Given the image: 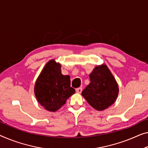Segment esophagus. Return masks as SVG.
Listing matches in <instances>:
<instances>
[{"instance_id": "34e87169", "label": "esophagus", "mask_w": 148, "mask_h": 148, "mask_svg": "<svg viewBox=\"0 0 148 148\" xmlns=\"http://www.w3.org/2000/svg\"><path fill=\"white\" fill-rule=\"evenodd\" d=\"M76 92L77 93H78V94H80L82 92V88H76Z\"/></svg>"}]
</instances>
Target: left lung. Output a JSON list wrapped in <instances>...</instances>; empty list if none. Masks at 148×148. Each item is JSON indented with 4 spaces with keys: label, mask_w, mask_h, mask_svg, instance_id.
<instances>
[{
    "label": "left lung",
    "mask_w": 148,
    "mask_h": 148,
    "mask_svg": "<svg viewBox=\"0 0 148 148\" xmlns=\"http://www.w3.org/2000/svg\"><path fill=\"white\" fill-rule=\"evenodd\" d=\"M90 83L82 92L88 103L99 111L106 109L115 102L119 88L106 65L97 66L90 74Z\"/></svg>",
    "instance_id": "1"
}]
</instances>
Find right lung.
Returning a JSON list of instances; mask_svg holds the SVG:
<instances>
[{
	"label": "right lung",
	"mask_w": 148,
	"mask_h": 148,
	"mask_svg": "<svg viewBox=\"0 0 148 148\" xmlns=\"http://www.w3.org/2000/svg\"><path fill=\"white\" fill-rule=\"evenodd\" d=\"M74 93L75 90L70 87V76L62 74L60 64L50 60L35 84L34 94L38 102L48 111L56 112Z\"/></svg>",
	"instance_id": "right-lung-1"
}]
</instances>
